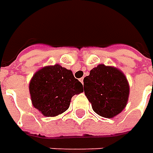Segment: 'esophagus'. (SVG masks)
<instances>
[{
	"mask_svg": "<svg viewBox=\"0 0 153 153\" xmlns=\"http://www.w3.org/2000/svg\"><path fill=\"white\" fill-rule=\"evenodd\" d=\"M79 81L82 82V84H83V78H80Z\"/></svg>",
	"mask_w": 153,
	"mask_h": 153,
	"instance_id": "1",
	"label": "esophagus"
}]
</instances>
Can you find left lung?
Masks as SVG:
<instances>
[{"instance_id":"left-lung-1","label":"left lung","mask_w":153,"mask_h":153,"mask_svg":"<svg viewBox=\"0 0 153 153\" xmlns=\"http://www.w3.org/2000/svg\"><path fill=\"white\" fill-rule=\"evenodd\" d=\"M84 93L94 112L113 118L125 108L129 96V84L117 68L99 65L83 79Z\"/></svg>"}]
</instances>
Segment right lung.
Here are the masks:
<instances>
[{"instance_id": "obj_1", "label": "right lung", "mask_w": 153, "mask_h": 153, "mask_svg": "<svg viewBox=\"0 0 153 153\" xmlns=\"http://www.w3.org/2000/svg\"><path fill=\"white\" fill-rule=\"evenodd\" d=\"M29 90L35 108L45 117H56L69 108L71 98L82 93L83 86L71 70L56 64L34 74Z\"/></svg>"}]
</instances>
